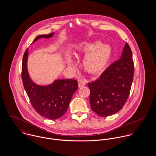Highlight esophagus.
Wrapping results in <instances>:
<instances>
[{
  "label": "esophagus",
  "instance_id": "esophagus-1",
  "mask_svg": "<svg viewBox=\"0 0 156 156\" xmlns=\"http://www.w3.org/2000/svg\"><path fill=\"white\" fill-rule=\"evenodd\" d=\"M78 85H79V87L80 88V87H82L83 86H85L86 85L85 82L83 80H81V81H79V83H78Z\"/></svg>",
  "mask_w": 156,
  "mask_h": 156
}]
</instances>
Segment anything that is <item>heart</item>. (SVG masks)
Returning a JSON list of instances; mask_svg holds the SVG:
<instances>
[{"instance_id": "heart-1", "label": "heart", "mask_w": 156, "mask_h": 156, "mask_svg": "<svg viewBox=\"0 0 156 156\" xmlns=\"http://www.w3.org/2000/svg\"><path fill=\"white\" fill-rule=\"evenodd\" d=\"M74 51L76 55L86 54L83 66L87 72L93 75L102 73L108 66L112 56L111 47L108 44H101L98 41L77 45ZM68 64L71 66L72 62L69 60Z\"/></svg>"}]
</instances>
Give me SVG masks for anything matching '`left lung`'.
Here are the masks:
<instances>
[{
	"label": "left lung",
	"mask_w": 156,
	"mask_h": 156,
	"mask_svg": "<svg viewBox=\"0 0 156 156\" xmlns=\"http://www.w3.org/2000/svg\"><path fill=\"white\" fill-rule=\"evenodd\" d=\"M133 75L132 52L126 43L120 59L108 67L99 79L88 83L92 110L101 117L119 111L129 96Z\"/></svg>",
	"instance_id": "8db88e82"
}]
</instances>
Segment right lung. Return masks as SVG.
<instances>
[{
  "instance_id": "obj_1",
  "label": "right lung",
  "mask_w": 156,
  "mask_h": 156,
  "mask_svg": "<svg viewBox=\"0 0 156 156\" xmlns=\"http://www.w3.org/2000/svg\"><path fill=\"white\" fill-rule=\"evenodd\" d=\"M54 32L48 35H41L35 38L34 43L41 38H49ZM28 49L23 58L22 77L23 84L30 101L42 116L50 119H56L62 116L67 112L71 98L78 88V83L74 79H59L47 86L38 85L29 77L27 62Z\"/></svg>"
}]
</instances>
